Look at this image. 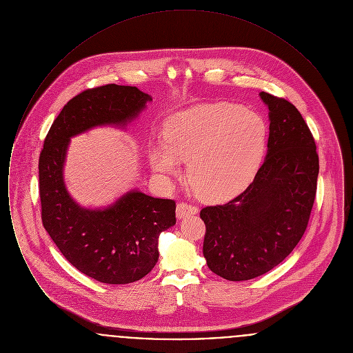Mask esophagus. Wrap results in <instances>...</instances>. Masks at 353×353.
Returning <instances> with one entry per match:
<instances>
[{"label":"esophagus","instance_id":"obj_1","mask_svg":"<svg viewBox=\"0 0 353 353\" xmlns=\"http://www.w3.org/2000/svg\"><path fill=\"white\" fill-rule=\"evenodd\" d=\"M199 213V209L196 206H192V205H188L185 202H180L176 208V216L177 219H186L188 216H192V214H197Z\"/></svg>","mask_w":353,"mask_h":353}]
</instances>
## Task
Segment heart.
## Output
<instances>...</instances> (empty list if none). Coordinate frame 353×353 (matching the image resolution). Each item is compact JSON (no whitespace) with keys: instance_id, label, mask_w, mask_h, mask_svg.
I'll return each mask as SVG.
<instances>
[{"instance_id":"obj_1","label":"heart","mask_w":353,"mask_h":353,"mask_svg":"<svg viewBox=\"0 0 353 353\" xmlns=\"http://www.w3.org/2000/svg\"><path fill=\"white\" fill-rule=\"evenodd\" d=\"M268 123L239 104L219 101L180 111L165 121L164 144L152 145L150 163L163 180L181 174L202 200L225 201L246 188L268 147Z\"/></svg>"}]
</instances>
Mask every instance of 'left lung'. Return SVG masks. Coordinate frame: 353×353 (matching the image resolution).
I'll use <instances>...</instances> for the list:
<instances>
[{"instance_id": "8db88e82", "label": "left lung", "mask_w": 353, "mask_h": 353, "mask_svg": "<svg viewBox=\"0 0 353 353\" xmlns=\"http://www.w3.org/2000/svg\"><path fill=\"white\" fill-rule=\"evenodd\" d=\"M259 97L269 107L263 164L245 192L200 213L208 268L233 282L266 274L295 249L316 194L319 156L301 112L283 98Z\"/></svg>"}]
</instances>
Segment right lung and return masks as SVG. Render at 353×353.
I'll return each mask as SVG.
<instances>
[{"label": "right lung", "mask_w": 353, "mask_h": 353, "mask_svg": "<svg viewBox=\"0 0 353 353\" xmlns=\"http://www.w3.org/2000/svg\"><path fill=\"white\" fill-rule=\"evenodd\" d=\"M151 101L132 85L85 90L54 120L39 156L42 223L68 262L101 283H132L154 268L159 235L176 223V202L132 189L105 208L81 206L63 179L70 139L101 125L124 128Z\"/></svg>", "instance_id": "1"}]
</instances>
